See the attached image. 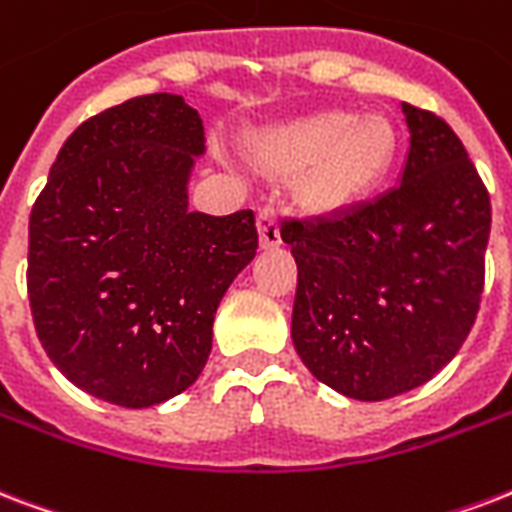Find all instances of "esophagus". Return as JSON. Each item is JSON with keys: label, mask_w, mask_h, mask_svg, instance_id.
I'll return each mask as SVG.
<instances>
[{"label": "esophagus", "mask_w": 512, "mask_h": 512, "mask_svg": "<svg viewBox=\"0 0 512 512\" xmlns=\"http://www.w3.org/2000/svg\"><path fill=\"white\" fill-rule=\"evenodd\" d=\"M257 233H260V247L273 249L282 244V233H279V217L273 206H263L257 212Z\"/></svg>", "instance_id": "34e87169"}]
</instances>
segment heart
I'll return each mask as SVG.
<instances>
[{
  "instance_id": "1",
  "label": "heart",
  "mask_w": 512,
  "mask_h": 512,
  "mask_svg": "<svg viewBox=\"0 0 512 512\" xmlns=\"http://www.w3.org/2000/svg\"><path fill=\"white\" fill-rule=\"evenodd\" d=\"M397 131L384 115L322 109L265 131L257 161L273 174H298L308 212L335 214L365 201L392 169Z\"/></svg>"
}]
</instances>
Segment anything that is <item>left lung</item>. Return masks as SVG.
Wrapping results in <instances>:
<instances>
[{"mask_svg": "<svg viewBox=\"0 0 512 512\" xmlns=\"http://www.w3.org/2000/svg\"><path fill=\"white\" fill-rule=\"evenodd\" d=\"M400 185L322 220H284L298 263L292 343L335 392L378 403L427 384L478 317L489 190L443 117L403 104Z\"/></svg>", "mask_w": 512, "mask_h": 512, "instance_id": "obj_1", "label": "left lung"}]
</instances>
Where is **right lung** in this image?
Masks as SVG:
<instances>
[{"label": "right lung", "instance_id": "add662e5", "mask_svg": "<svg viewBox=\"0 0 512 512\" xmlns=\"http://www.w3.org/2000/svg\"><path fill=\"white\" fill-rule=\"evenodd\" d=\"M204 123L182 96H136L58 150L29 217L31 317L88 395L150 408L185 392L212 351L222 295L255 257L252 209L190 212Z\"/></svg>", "mask_w": 512, "mask_h": 512}]
</instances>
